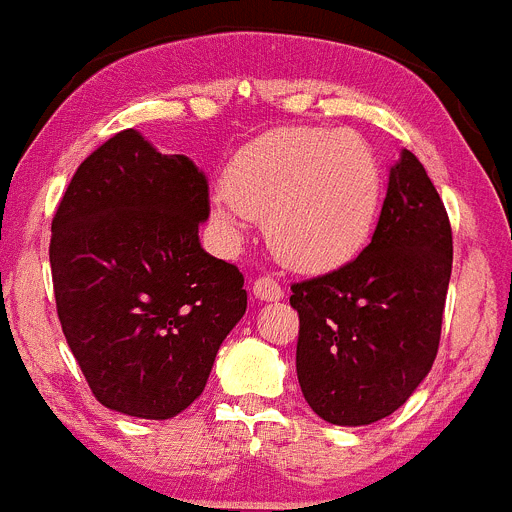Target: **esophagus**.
<instances>
[{
	"mask_svg": "<svg viewBox=\"0 0 512 512\" xmlns=\"http://www.w3.org/2000/svg\"><path fill=\"white\" fill-rule=\"evenodd\" d=\"M252 293H255L257 300H265V303H272V300L283 298V288L278 285V280H272L270 275L265 278H257L252 283Z\"/></svg>",
	"mask_w": 512,
	"mask_h": 512,
	"instance_id": "esophagus-1",
	"label": "esophagus"
}]
</instances>
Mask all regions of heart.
<instances>
[{
	"label": "heart",
	"instance_id": "1",
	"mask_svg": "<svg viewBox=\"0 0 512 512\" xmlns=\"http://www.w3.org/2000/svg\"><path fill=\"white\" fill-rule=\"evenodd\" d=\"M379 207V161L358 133L278 128L232 156L212 217L229 242L265 219L267 245L285 265L328 272L366 245Z\"/></svg>",
	"mask_w": 512,
	"mask_h": 512
}]
</instances>
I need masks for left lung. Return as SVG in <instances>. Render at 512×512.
I'll return each instance as SVG.
<instances>
[{
	"mask_svg": "<svg viewBox=\"0 0 512 512\" xmlns=\"http://www.w3.org/2000/svg\"><path fill=\"white\" fill-rule=\"evenodd\" d=\"M452 229L417 156L401 148L371 242L356 260L295 283L300 389L338 427L389 417L417 391L439 348Z\"/></svg>",
	"mask_w": 512,
	"mask_h": 512,
	"instance_id": "left-lung-1",
	"label": "left lung"
}]
</instances>
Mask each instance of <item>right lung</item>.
I'll list each match as a JSON object with an SVG mask.
<instances>
[{
    "mask_svg": "<svg viewBox=\"0 0 512 512\" xmlns=\"http://www.w3.org/2000/svg\"><path fill=\"white\" fill-rule=\"evenodd\" d=\"M207 217L204 171L136 128L75 171L52 219V285L62 333L103 407L171 419L207 386L247 310L242 272L199 242Z\"/></svg>",
    "mask_w": 512,
    "mask_h": 512,
    "instance_id": "add662e5",
    "label": "right lung"
}]
</instances>
